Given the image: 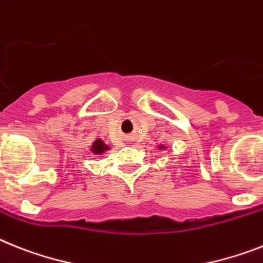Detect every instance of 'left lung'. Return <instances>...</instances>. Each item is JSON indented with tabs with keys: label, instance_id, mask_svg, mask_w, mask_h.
Wrapping results in <instances>:
<instances>
[{
	"label": "left lung",
	"instance_id": "8db88e82",
	"mask_svg": "<svg viewBox=\"0 0 263 263\" xmlns=\"http://www.w3.org/2000/svg\"><path fill=\"white\" fill-rule=\"evenodd\" d=\"M159 148H164V145H159Z\"/></svg>",
	"mask_w": 263,
	"mask_h": 263
}]
</instances>
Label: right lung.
Segmentation results:
<instances>
[{"label": "right lung", "instance_id": "obj_1", "mask_svg": "<svg viewBox=\"0 0 263 263\" xmlns=\"http://www.w3.org/2000/svg\"><path fill=\"white\" fill-rule=\"evenodd\" d=\"M108 149H109V147H108L101 139H96V140L92 143V145H90V152L95 154V155H101V154H104Z\"/></svg>", "mask_w": 263, "mask_h": 263}]
</instances>
